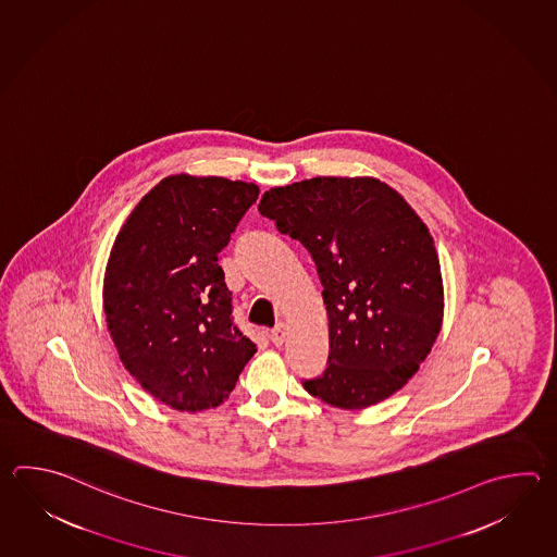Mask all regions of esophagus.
I'll return each mask as SVG.
<instances>
[{
    "label": "esophagus",
    "instance_id": "obj_1",
    "mask_svg": "<svg viewBox=\"0 0 557 557\" xmlns=\"http://www.w3.org/2000/svg\"><path fill=\"white\" fill-rule=\"evenodd\" d=\"M285 337H287V330H285V323H277L272 331H270V339H272L273 345H284Z\"/></svg>",
    "mask_w": 557,
    "mask_h": 557
}]
</instances>
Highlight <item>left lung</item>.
<instances>
[{"mask_svg": "<svg viewBox=\"0 0 557 557\" xmlns=\"http://www.w3.org/2000/svg\"><path fill=\"white\" fill-rule=\"evenodd\" d=\"M258 210L306 246L323 285L330 357L307 393L359 410L407 385L444 311L434 242L407 200L369 176H318L268 190Z\"/></svg>", "mask_w": 557, "mask_h": 557, "instance_id": "1", "label": "left lung"}]
</instances>
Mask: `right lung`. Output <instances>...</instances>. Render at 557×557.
Returning <instances> with one entry per match:
<instances>
[{
    "label": "right lung",
    "instance_id": "right-lung-1",
    "mask_svg": "<svg viewBox=\"0 0 557 557\" xmlns=\"http://www.w3.org/2000/svg\"><path fill=\"white\" fill-rule=\"evenodd\" d=\"M256 184L174 174L135 206L109 256L102 307L126 371L171 409H214L258 351L236 327L220 251Z\"/></svg>",
    "mask_w": 557,
    "mask_h": 557
}]
</instances>
